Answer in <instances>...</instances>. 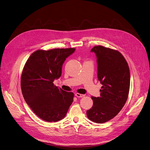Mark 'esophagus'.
<instances>
[{
    "label": "esophagus",
    "instance_id": "obj_1",
    "mask_svg": "<svg viewBox=\"0 0 150 150\" xmlns=\"http://www.w3.org/2000/svg\"><path fill=\"white\" fill-rule=\"evenodd\" d=\"M75 96H76L77 97H83L84 96V94H79V93H76Z\"/></svg>",
    "mask_w": 150,
    "mask_h": 150
}]
</instances>
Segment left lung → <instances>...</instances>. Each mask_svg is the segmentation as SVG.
Listing matches in <instances>:
<instances>
[{
    "mask_svg": "<svg viewBox=\"0 0 150 150\" xmlns=\"http://www.w3.org/2000/svg\"><path fill=\"white\" fill-rule=\"evenodd\" d=\"M97 58V78L102 84L100 97L92 96L93 106L86 112L88 118L97 123L113 118L125 105L130 88V71L119 51L96 46L91 49Z\"/></svg>",
    "mask_w": 150,
    "mask_h": 150,
    "instance_id": "left-lung-1",
    "label": "left lung"
}]
</instances>
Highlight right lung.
<instances>
[{
  "instance_id": "right-lung-1",
  "label": "right lung",
  "mask_w": 150,
  "mask_h": 150,
  "mask_svg": "<svg viewBox=\"0 0 150 150\" xmlns=\"http://www.w3.org/2000/svg\"><path fill=\"white\" fill-rule=\"evenodd\" d=\"M75 48L37 50L29 57L23 70L21 87L24 99L40 118L48 122L66 116L74 101V93L54 85L59 79L62 65Z\"/></svg>"
}]
</instances>
